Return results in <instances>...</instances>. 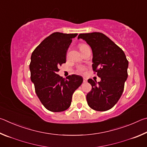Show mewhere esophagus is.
<instances>
[{"mask_svg": "<svg viewBox=\"0 0 147 147\" xmlns=\"http://www.w3.org/2000/svg\"><path fill=\"white\" fill-rule=\"evenodd\" d=\"M84 82L86 83L87 82V79L86 78H84Z\"/></svg>", "mask_w": 147, "mask_h": 147, "instance_id": "esophagus-1", "label": "esophagus"}]
</instances>
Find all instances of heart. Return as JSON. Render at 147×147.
Masks as SVG:
<instances>
[{"label": "heart", "instance_id": "obj_1", "mask_svg": "<svg viewBox=\"0 0 147 147\" xmlns=\"http://www.w3.org/2000/svg\"><path fill=\"white\" fill-rule=\"evenodd\" d=\"M86 46H87L86 44H80L79 45V49L80 50H81L82 49H83L84 47H85ZM86 70V68L84 66H79L78 67V71L80 72V73H83V72H84Z\"/></svg>", "mask_w": 147, "mask_h": 147}]
</instances>
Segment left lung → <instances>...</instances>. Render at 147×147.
<instances>
[{"label":"left lung","instance_id":"8db88e82","mask_svg":"<svg viewBox=\"0 0 147 147\" xmlns=\"http://www.w3.org/2000/svg\"><path fill=\"white\" fill-rule=\"evenodd\" d=\"M78 39H84L91 47L93 70L101 79L98 82L88 80L92 86L86 96L88 105L96 111L108 110L123 94L128 78V61L123 50L102 33L80 34Z\"/></svg>","mask_w":147,"mask_h":147}]
</instances>
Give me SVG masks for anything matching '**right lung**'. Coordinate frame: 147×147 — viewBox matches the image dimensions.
<instances>
[{
    "instance_id": "obj_1",
    "label": "right lung",
    "mask_w": 147,
    "mask_h": 147,
    "mask_svg": "<svg viewBox=\"0 0 147 147\" xmlns=\"http://www.w3.org/2000/svg\"><path fill=\"white\" fill-rule=\"evenodd\" d=\"M77 34L54 32L34 50L30 63L31 81L45 108L60 112L71 106L72 96L83 82L82 77L72 74L63 78L58 67L66 62L67 52Z\"/></svg>"
}]
</instances>
